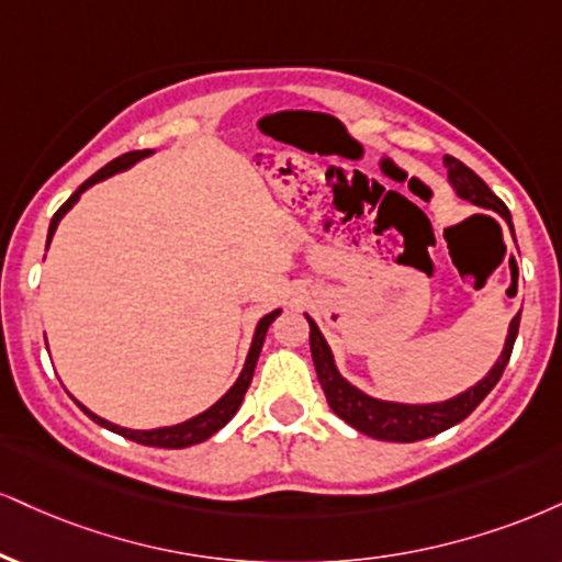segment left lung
Here are the masks:
<instances>
[{"instance_id":"left-lung-1","label":"left lung","mask_w":562,"mask_h":562,"mask_svg":"<svg viewBox=\"0 0 562 562\" xmlns=\"http://www.w3.org/2000/svg\"><path fill=\"white\" fill-rule=\"evenodd\" d=\"M442 161L445 167H448V182L452 186V191L461 195V199L471 201V204L497 212L513 229L508 206H505L503 201L490 191V186H486L474 170H469V167H465L463 161H458L456 157H445ZM306 319L311 327V335H308L311 358H314L316 376H319V384L324 395H327L329 408H333L342 422L350 424V427L374 439H387V442H416V439L435 437L439 431L461 424L463 418L469 416L486 395H490V390L499 382V376H503V371L510 361L513 342H516V335H518L520 314L513 316L508 337H505L503 353H499L495 367L486 371L484 380H479L474 387H469L465 392H461V395L450 397V401H442V403L380 401V397H371L363 390L353 387V384L337 371L335 356L333 350H329L327 340H324L322 329L316 327V322L311 319V316H306Z\"/></svg>"}]
</instances>
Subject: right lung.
I'll return each instance as SVG.
<instances>
[{
	"instance_id": "1",
	"label": "right lung",
	"mask_w": 562,
	"mask_h": 562,
	"mask_svg": "<svg viewBox=\"0 0 562 562\" xmlns=\"http://www.w3.org/2000/svg\"><path fill=\"white\" fill-rule=\"evenodd\" d=\"M151 154H154L151 148H144V151H127V154H123V157L112 159L110 165L101 167V170H99L97 175H91V178H88V180L83 182V186H80L78 191L72 193L70 199H67L65 204L57 209V214L52 216V222H49V235H46V248H49V243H52V238H54V229H57L59 220H63V216H65L67 212H70L72 206L78 204L80 193L88 191V188H91V186H97V182H101V180L112 178V175L131 170L135 161L151 157ZM277 316H280V308H274L272 314L261 316L259 324H256V333H254L251 348H248L246 363H243L240 376H238V380H235L233 387H229V390L225 392V395H222L220 401H216L214 405H209L204 414L188 418V422L172 424V427H159V429H125V427H120V424L106 422V418H101V416L93 414V411H88L83 403L76 401V397H72V401H76V403L80 405V411H83V414H86L88 418H91V422H97L99 427L110 429V431H114V435H123L125 439H133V442H138V445H148V448H167V450L191 448V445H199V442H204V439H209L212 435H216V431L225 427L229 418L238 414L243 397H246L248 384H251V380H254V369H256V361H259V353H261V346H263V337H267L269 324H272V322L277 319Z\"/></svg>"
}]
</instances>
